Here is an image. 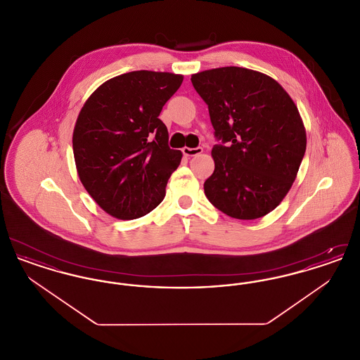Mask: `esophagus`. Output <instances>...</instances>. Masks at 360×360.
Masks as SVG:
<instances>
[{
  "instance_id": "esophagus-1",
  "label": "esophagus",
  "mask_w": 360,
  "mask_h": 360,
  "mask_svg": "<svg viewBox=\"0 0 360 360\" xmlns=\"http://www.w3.org/2000/svg\"><path fill=\"white\" fill-rule=\"evenodd\" d=\"M182 153L185 156H195V155L201 154L202 153V147H195V148H188V147H184Z\"/></svg>"
}]
</instances>
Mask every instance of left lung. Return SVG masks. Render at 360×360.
I'll use <instances>...</instances> for the list:
<instances>
[{"mask_svg": "<svg viewBox=\"0 0 360 360\" xmlns=\"http://www.w3.org/2000/svg\"><path fill=\"white\" fill-rule=\"evenodd\" d=\"M191 84L209 109L219 144L206 198L239 220L266 216L285 198L307 150V132L286 90L243 68L206 70Z\"/></svg>", "mask_w": 360, "mask_h": 360, "instance_id": "8db88e82", "label": "left lung"}]
</instances>
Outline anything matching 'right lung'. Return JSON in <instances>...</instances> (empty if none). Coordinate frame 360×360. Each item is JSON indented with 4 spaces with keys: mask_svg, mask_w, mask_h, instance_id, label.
<instances>
[{
    "mask_svg": "<svg viewBox=\"0 0 360 360\" xmlns=\"http://www.w3.org/2000/svg\"><path fill=\"white\" fill-rule=\"evenodd\" d=\"M182 75L131 71L100 86L82 106L72 134L77 172L91 198L120 220L159 205L182 153L169 147L162 108Z\"/></svg>",
    "mask_w": 360,
    "mask_h": 360,
    "instance_id": "add662e5",
    "label": "right lung"
}]
</instances>
